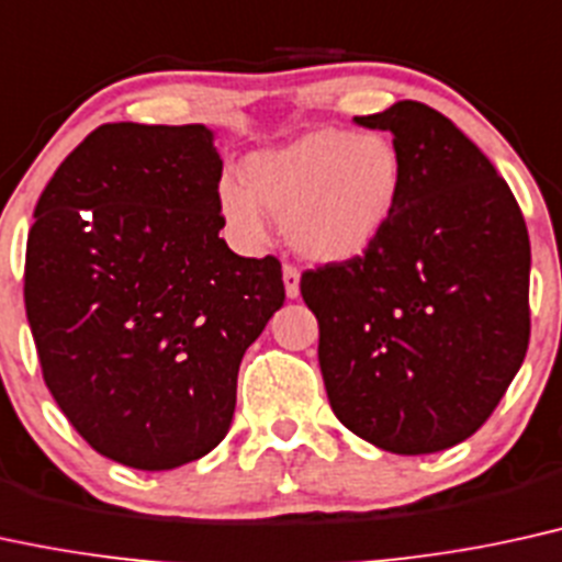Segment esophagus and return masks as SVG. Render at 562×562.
I'll return each instance as SVG.
<instances>
[{"instance_id": "esophagus-1", "label": "esophagus", "mask_w": 562, "mask_h": 562, "mask_svg": "<svg viewBox=\"0 0 562 562\" xmlns=\"http://www.w3.org/2000/svg\"><path fill=\"white\" fill-rule=\"evenodd\" d=\"M282 280H285L288 299H299V295H301V272L293 267V263H285V267H282Z\"/></svg>"}]
</instances>
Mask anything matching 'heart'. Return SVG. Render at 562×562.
<instances>
[{
  "instance_id": "obj_1",
  "label": "heart",
  "mask_w": 562,
  "mask_h": 562,
  "mask_svg": "<svg viewBox=\"0 0 562 562\" xmlns=\"http://www.w3.org/2000/svg\"><path fill=\"white\" fill-rule=\"evenodd\" d=\"M403 191V159L380 133L314 131L254 154L246 186L225 178L216 204L243 246L267 240L269 212L285 222L295 251L314 261L363 254L387 227Z\"/></svg>"
}]
</instances>
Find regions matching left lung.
<instances>
[{
	"label": "left lung",
	"instance_id": "8db88e82",
	"mask_svg": "<svg viewBox=\"0 0 562 562\" xmlns=\"http://www.w3.org/2000/svg\"><path fill=\"white\" fill-rule=\"evenodd\" d=\"M356 123L392 133L401 201L363 256L308 269L301 295L335 416L424 456L474 435L524 363L529 233L508 182L445 114L397 101Z\"/></svg>",
	"mask_w": 562,
	"mask_h": 562
}]
</instances>
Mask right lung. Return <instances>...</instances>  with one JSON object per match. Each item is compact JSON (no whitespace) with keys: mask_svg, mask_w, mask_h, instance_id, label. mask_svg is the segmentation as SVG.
Returning <instances> with one entry per match:
<instances>
[{"mask_svg":"<svg viewBox=\"0 0 562 562\" xmlns=\"http://www.w3.org/2000/svg\"><path fill=\"white\" fill-rule=\"evenodd\" d=\"M220 180L209 127L110 123L33 212L23 295L44 382L131 469H178L225 439L243 353L285 301L274 256L220 238Z\"/></svg>","mask_w":562,"mask_h":562,"instance_id":"right-lung-1","label":"right lung"}]
</instances>
